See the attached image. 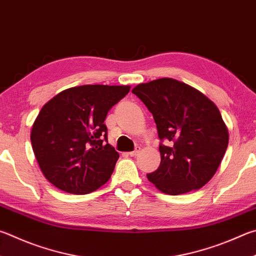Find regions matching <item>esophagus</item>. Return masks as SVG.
<instances>
[{
    "label": "esophagus",
    "instance_id": "1",
    "mask_svg": "<svg viewBox=\"0 0 256 256\" xmlns=\"http://www.w3.org/2000/svg\"><path fill=\"white\" fill-rule=\"evenodd\" d=\"M140 150H141V148L140 146H136V150L128 152V154H130V156H136L138 154V152H140Z\"/></svg>",
    "mask_w": 256,
    "mask_h": 256
}]
</instances>
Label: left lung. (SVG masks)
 Here are the masks:
<instances>
[{
	"mask_svg": "<svg viewBox=\"0 0 256 256\" xmlns=\"http://www.w3.org/2000/svg\"><path fill=\"white\" fill-rule=\"evenodd\" d=\"M154 118L161 141L159 168L148 179L160 192L181 194L205 186L228 146L220 110L196 88L172 78L140 84L132 90Z\"/></svg>",
	"mask_w": 256,
	"mask_h": 256,
	"instance_id": "obj_1",
	"label": "left lung"
}]
</instances>
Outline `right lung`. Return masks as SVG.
I'll use <instances>...</instances> for the list:
<instances>
[{
    "instance_id": "obj_1",
    "label": "right lung",
    "mask_w": 256,
    "mask_h": 256,
    "mask_svg": "<svg viewBox=\"0 0 256 256\" xmlns=\"http://www.w3.org/2000/svg\"><path fill=\"white\" fill-rule=\"evenodd\" d=\"M130 88L72 87L44 105L30 138L40 169L54 187L85 194L108 182L120 154L108 142L104 120Z\"/></svg>"
}]
</instances>
